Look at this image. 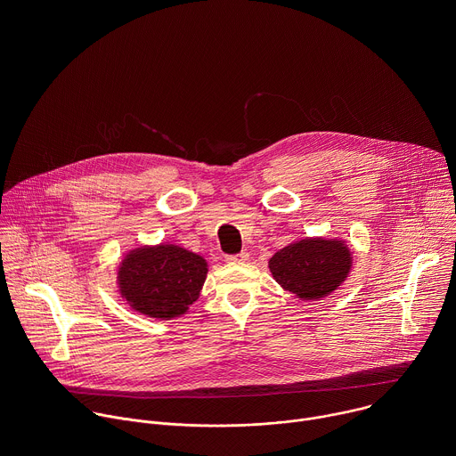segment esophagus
Segmentation results:
<instances>
[{
  "mask_svg": "<svg viewBox=\"0 0 456 456\" xmlns=\"http://www.w3.org/2000/svg\"><path fill=\"white\" fill-rule=\"evenodd\" d=\"M248 259V252H240V254H232V256H227V262H247Z\"/></svg>",
  "mask_w": 456,
  "mask_h": 456,
  "instance_id": "34e87169",
  "label": "esophagus"
}]
</instances>
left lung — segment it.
<instances>
[{"instance_id":"8db88e82","label":"left lung","mask_w":456,"mask_h":456,"mask_svg":"<svg viewBox=\"0 0 456 456\" xmlns=\"http://www.w3.org/2000/svg\"><path fill=\"white\" fill-rule=\"evenodd\" d=\"M269 269L285 290L301 299H319L346 280L352 252L343 240L305 238L278 250Z\"/></svg>"}]
</instances>
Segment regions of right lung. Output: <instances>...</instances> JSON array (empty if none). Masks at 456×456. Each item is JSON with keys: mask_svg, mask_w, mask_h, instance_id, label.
I'll return each instance as SVG.
<instances>
[{"mask_svg": "<svg viewBox=\"0 0 456 456\" xmlns=\"http://www.w3.org/2000/svg\"><path fill=\"white\" fill-rule=\"evenodd\" d=\"M120 296L134 310L171 319L197 301L208 276V262L178 245L141 247L129 252L117 273Z\"/></svg>", "mask_w": 456, "mask_h": 456, "instance_id": "right-lung-1", "label": "right lung"}]
</instances>
